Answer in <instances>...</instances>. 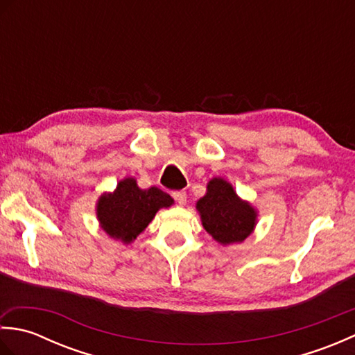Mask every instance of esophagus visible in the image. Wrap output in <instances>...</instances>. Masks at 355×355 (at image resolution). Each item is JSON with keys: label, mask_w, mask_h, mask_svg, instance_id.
<instances>
[{"label": "esophagus", "mask_w": 355, "mask_h": 355, "mask_svg": "<svg viewBox=\"0 0 355 355\" xmlns=\"http://www.w3.org/2000/svg\"><path fill=\"white\" fill-rule=\"evenodd\" d=\"M172 197H173V200L177 201L178 206H184L186 205V192L177 191V192L172 193Z\"/></svg>", "instance_id": "1"}]
</instances>
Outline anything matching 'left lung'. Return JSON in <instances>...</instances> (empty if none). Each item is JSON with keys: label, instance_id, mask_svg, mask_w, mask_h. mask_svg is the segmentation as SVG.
I'll return each instance as SVG.
<instances>
[{"label": "left lung", "instance_id": "obj_1", "mask_svg": "<svg viewBox=\"0 0 355 355\" xmlns=\"http://www.w3.org/2000/svg\"><path fill=\"white\" fill-rule=\"evenodd\" d=\"M202 227L223 245L243 243L252 235L258 212L250 202L241 200L233 186L221 177L207 183V192L197 201Z\"/></svg>", "mask_w": 355, "mask_h": 355}]
</instances>
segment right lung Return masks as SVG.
<instances>
[{
	"label": "right lung",
	"mask_w": 355,
	"mask_h": 355,
	"mask_svg": "<svg viewBox=\"0 0 355 355\" xmlns=\"http://www.w3.org/2000/svg\"><path fill=\"white\" fill-rule=\"evenodd\" d=\"M173 205L171 195L158 187L140 189L132 177L117 183L114 192L102 193L96 205L101 227L111 238L130 244L154 220L162 207Z\"/></svg>",
	"instance_id": "add662e5"
}]
</instances>
